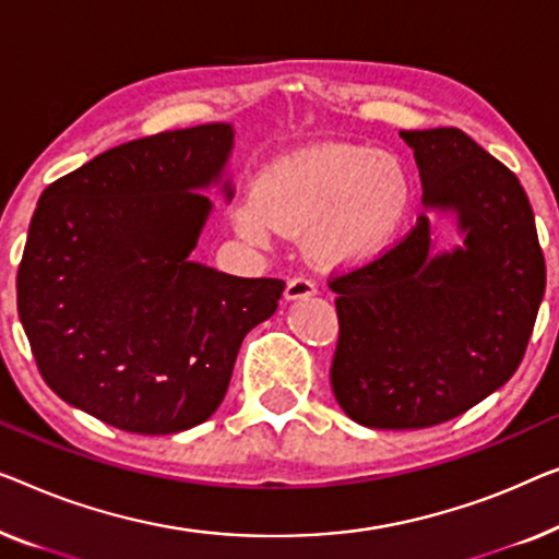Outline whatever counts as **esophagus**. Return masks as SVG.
Wrapping results in <instances>:
<instances>
[{"instance_id": "obj_1", "label": "esophagus", "mask_w": 559, "mask_h": 559, "mask_svg": "<svg viewBox=\"0 0 559 559\" xmlns=\"http://www.w3.org/2000/svg\"><path fill=\"white\" fill-rule=\"evenodd\" d=\"M314 295V282L307 280V277H295L287 282V289H285V299L287 302H295V299H305V297H312Z\"/></svg>"}]
</instances>
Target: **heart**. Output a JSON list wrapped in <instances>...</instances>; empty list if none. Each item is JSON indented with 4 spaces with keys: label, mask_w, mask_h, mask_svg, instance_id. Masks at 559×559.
<instances>
[{
    "label": "heart",
    "mask_w": 559,
    "mask_h": 559,
    "mask_svg": "<svg viewBox=\"0 0 559 559\" xmlns=\"http://www.w3.org/2000/svg\"><path fill=\"white\" fill-rule=\"evenodd\" d=\"M414 209V179L391 153L322 143L287 153L264 168L241 199L247 237L270 241L277 229H307V252L337 270L373 264L399 241Z\"/></svg>",
    "instance_id": "1"
}]
</instances>
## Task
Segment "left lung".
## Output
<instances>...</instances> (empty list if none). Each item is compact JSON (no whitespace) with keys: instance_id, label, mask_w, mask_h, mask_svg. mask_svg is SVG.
I'll return each mask as SVG.
<instances>
[{"instance_id":"left-lung-1","label":"left lung","mask_w":559,"mask_h":559,"mask_svg":"<svg viewBox=\"0 0 559 559\" xmlns=\"http://www.w3.org/2000/svg\"><path fill=\"white\" fill-rule=\"evenodd\" d=\"M424 212L399 247L333 280L340 408L368 428L456 418L507 383L545 297L535 214L522 183L459 128L401 131ZM449 221L462 241L435 249Z\"/></svg>"}]
</instances>
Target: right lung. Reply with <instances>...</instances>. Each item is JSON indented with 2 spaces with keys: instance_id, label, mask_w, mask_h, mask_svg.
<instances>
[{
  "instance_id": "right-lung-1",
  "label": "right lung",
  "mask_w": 559,
  "mask_h": 559,
  "mask_svg": "<svg viewBox=\"0 0 559 559\" xmlns=\"http://www.w3.org/2000/svg\"><path fill=\"white\" fill-rule=\"evenodd\" d=\"M231 123L118 145L47 186L17 272V310L45 383L120 431L160 436L214 414L282 280L191 260L234 197Z\"/></svg>"
}]
</instances>
